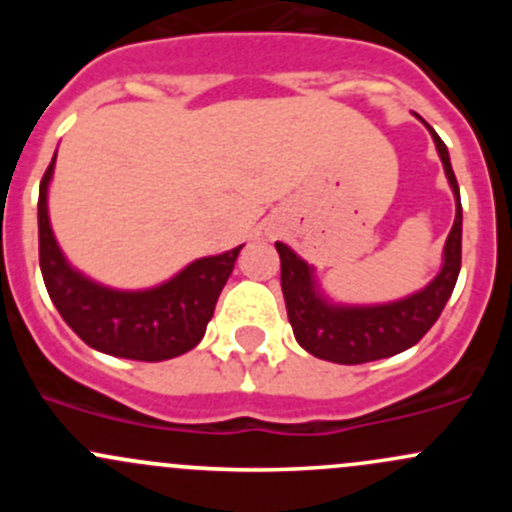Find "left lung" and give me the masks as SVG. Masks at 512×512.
Listing matches in <instances>:
<instances>
[{"instance_id":"obj_1","label":"left lung","mask_w":512,"mask_h":512,"mask_svg":"<svg viewBox=\"0 0 512 512\" xmlns=\"http://www.w3.org/2000/svg\"><path fill=\"white\" fill-rule=\"evenodd\" d=\"M428 131H431L446 178L451 183L453 198H456V220L443 247L441 272L421 292H414L399 302L374 304V307L332 304L324 294H319L314 267L294 255L285 242H275L282 265V294H285L294 339L299 347L307 349L317 359L334 361V364H366V361L406 352L416 342H421L423 334L436 324L456 287L458 272H461V190L453 175L446 143L431 126Z\"/></svg>"}]
</instances>
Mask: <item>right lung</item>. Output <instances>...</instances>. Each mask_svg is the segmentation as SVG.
<instances>
[{
    "label": "right lung",
    "instance_id": "obj_1",
    "mask_svg": "<svg viewBox=\"0 0 512 512\" xmlns=\"http://www.w3.org/2000/svg\"><path fill=\"white\" fill-rule=\"evenodd\" d=\"M56 153L39 185V265L64 322L103 354L136 361L180 356L203 339L242 245L190 262L163 285L138 292L103 287L66 262L49 223V183Z\"/></svg>",
    "mask_w": 512,
    "mask_h": 512
}]
</instances>
